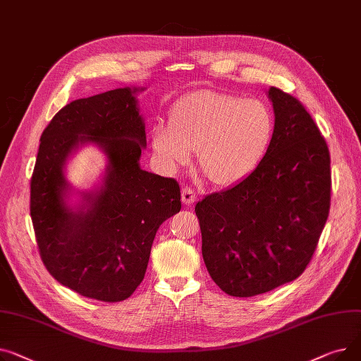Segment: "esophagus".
<instances>
[{
    "label": "esophagus",
    "instance_id": "obj_1",
    "mask_svg": "<svg viewBox=\"0 0 361 361\" xmlns=\"http://www.w3.org/2000/svg\"><path fill=\"white\" fill-rule=\"evenodd\" d=\"M195 200H197V195H195L194 190L188 188V186H185L182 189V202L186 204V205H190V204H194Z\"/></svg>",
    "mask_w": 361,
    "mask_h": 361
}]
</instances>
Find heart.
Segmentation results:
<instances>
[{
	"label": "heart",
	"mask_w": 361,
	"mask_h": 361,
	"mask_svg": "<svg viewBox=\"0 0 361 361\" xmlns=\"http://www.w3.org/2000/svg\"><path fill=\"white\" fill-rule=\"evenodd\" d=\"M274 115L259 99L201 90L178 100L171 123L154 122L153 152L167 171L186 164L192 152L207 178L227 186L258 166L271 142Z\"/></svg>",
	"instance_id": "heart-1"
}]
</instances>
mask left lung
<instances>
[{
    "mask_svg": "<svg viewBox=\"0 0 361 361\" xmlns=\"http://www.w3.org/2000/svg\"><path fill=\"white\" fill-rule=\"evenodd\" d=\"M268 97L274 133L255 171L195 205L205 267L235 298L298 279L331 207V157L319 128L291 94L271 87Z\"/></svg>",
    "mask_w": 361,
    "mask_h": 361,
    "instance_id": "8db88e82",
    "label": "left lung"
}]
</instances>
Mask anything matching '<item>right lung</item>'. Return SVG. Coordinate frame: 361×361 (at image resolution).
Returning <instances> with one entry per match:
<instances>
[{
    "label": "right lung",
    "instance_id": "1",
    "mask_svg": "<svg viewBox=\"0 0 361 361\" xmlns=\"http://www.w3.org/2000/svg\"><path fill=\"white\" fill-rule=\"evenodd\" d=\"M138 89H115L68 103L42 133L30 180V217L52 277L84 298L128 299L144 279L160 224L180 211V188L140 167L147 145ZM97 143L109 156L100 188L66 204L68 156Z\"/></svg>",
    "mask_w": 361,
    "mask_h": 361
}]
</instances>
